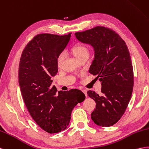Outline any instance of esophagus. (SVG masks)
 Masks as SVG:
<instances>
[{
	"mask_svg": "<svg viewBox=\"0 0 149 149\" xmlns=\"http://www.w3.org/2000/svg\"><path fill=\"white\" fill-rule=\"evenodd\" d=\"M82 91L84 93V94L86 95V96L87 97V91L86 90V89H83V90H82Z\"/></svg>",
	"mask_w": 149,
	"mask_h": 149,
	"instance_id": "34e87169",
	"label": "esophagus"
}]
</instances>
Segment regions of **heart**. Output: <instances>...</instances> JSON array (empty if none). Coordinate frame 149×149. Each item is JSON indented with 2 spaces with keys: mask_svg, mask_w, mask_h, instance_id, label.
<instances>
[{
  "mask_svg": "<svg viewBox=\"0 0 149 149\" xmlns=\"http://www.w3.org/2000/svg\"><path fill=\"white\" fill-rule=\"evenodd\" d=\"M72 52L79 61L81 60L82 58H87L88 57V52L87 49L86 47L82 45H75L72 49ZM65 54L64 52H61L58 55L57 58V63L58 67H60L64 59Z\"/></svg>",
  "mask_w": 149,
  "mask_h": 149,
  "instance_id": "obj_1",
  "label": "heart"
}]
</instances>
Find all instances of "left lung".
<instances>
[{"mask_svg":"<svg viewBox=\"0 0 149 149\" xmlns=\"http://www.w3.org/2000/svg\"><path fill=\"white\" fill-rule=\"evenodd\" d=\"M75 35L93 47L94 58L89 73L97 75L102 84L101 95L87 92L96 102L91 118L97 125L112 126L124 113L132 93L134 72L128 48L118 33L107 27L97 26Z\"/></svg>","mask_w":149,"mask_h":149,"instance_id":"left-lung-1","label":"left lung"}]
</instances>
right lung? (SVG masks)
Here are the masks:
<instances>
[{"label": "right lung", "instance_id": "add662e5", "mask_svg": "<svg viewBox=\"0 0 149 149\" xmlns=\"http://www.w3.org/2000/svg\"><path fill=\"white\" fill-rule=\"evenodd\" d=\"M70 36L71 33L37 35L25 47L20 60L19 83L24 103L37 125L50 134L65 130L72 110L86 99L78 89L57 93L52 86V77L58 72L57 58Z\"/></svg>", "mask_w": 149, "mask_h": 149}]
</instances>
